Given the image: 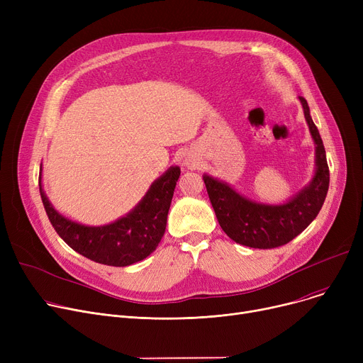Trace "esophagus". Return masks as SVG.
Masks as SVG:
<instances>
[{
	"label": "esophagus",
	"instance_id": "obj_1",
	"mask_svg": "<svg viewBox=\"0 0 363 363\" xmlns=\"http://www.w3.org/2000/svg\"><path fill=\"white\" fill-rule=\"evenodd\" d=\"M185 164H186L188 167H193V166H194V162H193V160H189V159H188V160L185 162Z\"/></svg>",
	"mask_w": 363,
	"mask_h": 363
}]
</instances>
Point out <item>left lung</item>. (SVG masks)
Segmentation results:
<instances>
[{
  "instance_id": "8db88e82",
  "label": "left lung",
  "mask_w": 363,
  "mask_h": 363,
  "mask_svg": "<svg viewBox=\"0 0 363 363\" xmlns=\"http://www.w3.org/2000/svg\"><path fill=\"white\" fill-rule=\"evenodd\" d=\"M298 100L315 143V175L290 200L281 204L257 203L237 193L230 184L203 175L220 228L231 240L252 249H274L290 242L318 216L328 193L330 170L325 148L311 118L308 101L303 97Z\"/></svg>"
}]
</instances>
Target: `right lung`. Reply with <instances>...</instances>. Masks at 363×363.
<instances>
[{"instance_id":"1","label":"right lung","mask_w":363,"mask_h":363,"mask_svg":"<svg viewBox=\"0 0 363 363\" xmlns=\"http://www.w3.org/2000/svg\"><path fill=\"white\" fill-rule=\"evenodd\" d=\"M179 175L181 169L170 166L130 212L101 226L82 225L57 212L44 193L41 178L40 193L54 230L74 252L101 264L129 266L150 256L159 245Z\"/></svg>"}]
</instances>
